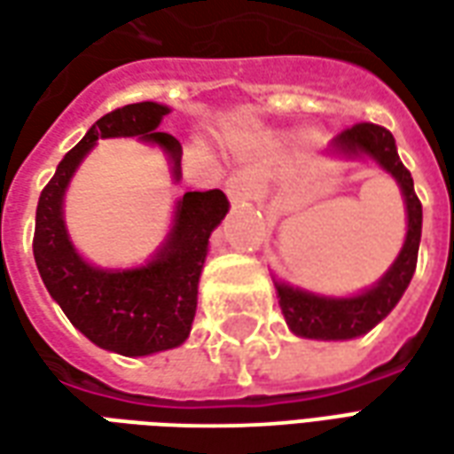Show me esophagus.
<instances>
[{
	"label": "esophagus",
	"instance_id": "34e87169",
	"mask_svg": "<svg viewBox=\"0 0 454 454\" xmlns=\"http://www.w3.org/2000/svg\"><path fill=\"white\" fill-rule=\"evenodd\" d=\"M226 194L231 201H247L253 199V179L246 177V175H233V177L226 179Z\"/></svg>",
	"mask_w": 454,
	"mask_h": 454
}]
</instances>
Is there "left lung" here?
Here are the masks:
<instances>
[{"instance_id": "8db88e82", "label": "left lung", "mask_w": 454, "mask_h": 454, "mask_svg": "<svg viewBox=\"0 0 454 454\" xmlns=\"http://www.w3.org/2000/svg\"><path fill=\"white\" fill-rule=\"evenodd\" d=\"M333 150L348 158H372L381 169H387L401 187L403 201H406V216H409V231L401 247L399 257L387 270L377 285L357 296H318L304 289L275 282L277 299L282 306L286 325L301 338L314 340H350L357 335H364L387 318L394 306L406 292L411 277L416 272L420 243V223H423V208L413 192V177L403 168L396 153V140L389 130L377 123H355L350 129L340 130L333 138Z\"/></svg>"}]
</instances>
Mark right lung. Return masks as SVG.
I'll list each match as a JSON object with an SVG mask.
<instances>
[{"mask_svg":"<svg viewBox=\"0 0 454 454\" xmlns=\"http://www.w3.org/2000/svg\"><path fill=\"white\" fill-rule=\"evenodd\" d=\"M169 109L155 102L126 104L104 114L55 169L35 208L34 257L45 289L70 324L104 350L126 357L177 348L187 340L197 314L201 267L208 236L228 214L221 189L187 192L177 201L175 223L155 257L136 270H99L74 250L63 218L65 189L99 138L138 136L168 153L172 177H182V145L158 130Z\"/></svg>","mask_w":454,"mask_h":454,"instance_id":"right-lung-1","label":"right lung"}]
</instances>
